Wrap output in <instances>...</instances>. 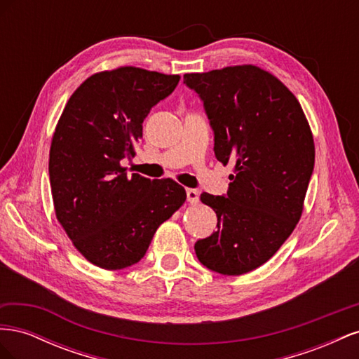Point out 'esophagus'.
<instances>
[{
  "label": "esophagus",
  "instance_id": "obj_1",
  "mask_svg": "<svg viewBox=\"0 0 359 359\" xmlns=\"http://www.w3.org/2000/svg\"><path fill=\"white\" fill-rule=\"evenodd\" d=\"M187 201L191 203V205H196L199 202V191L194 190V189H187Z\"/></svg>",
  "mask_w": 359,
  "mask_h": 359
}]
</instances>
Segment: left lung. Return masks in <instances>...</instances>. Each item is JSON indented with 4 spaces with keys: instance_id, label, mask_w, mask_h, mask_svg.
I'll return each instance as SVG.
<instances>
[{
    "instance_id": "obj_1",
    "label": "left lung",
    "mask_w": 359,
    "mask_h": 359,
    "mask_svg": "<svg viewBox=\"0 0 359 359\" xmlns=\"http://www.w3.org/2000/svg\"><path fill=\"white\" fill-rule=\"evenodd\" d=\"M203 102L214 153L233 163L227 196L202 193L217 231L194 244L201 264L224 276L264 265L301 219L314 142L297 97L269 72L244 64L184 74Z\"/></svg>"
}]
</instances>
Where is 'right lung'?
<instances>
[{"label": "right lung", "instance_id": "obj_1", "mask_svg": "<svg viewBox=\"0 0 359 359\" xmlns=\"http://www.w3.org/2000/svg\"><path fill=\"white\" fill-rule=\"evenodd\" d=\"M180 74L118 67L90 76L69 99L49 151L55 215L76 250L95 266L123 269L147 253L157 227L186 202L170 178L127 175L151 107Z\"/></svg>", "mask_w": 359, "mask_h": 359}]
</instances>
